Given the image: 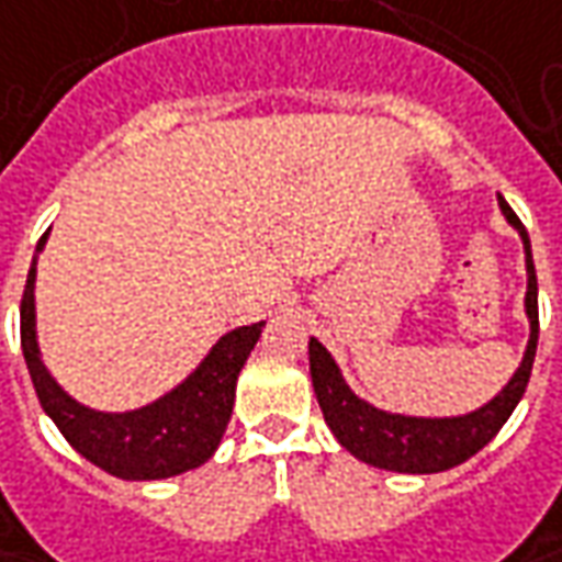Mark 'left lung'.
I'll return each mask as SVG.
<instances>
[{"label": "left lung", "instance_id": "8db88e82", "mask_svg": "<svg viewBox=\"0 0 562 562\" xmlns=\"http://www.w3.org/2000/svg\"><path fill=\"white\" fill-rule=\"evenodd\" d=\"M497 204H501L507 223L519 233L522 248H526L529 345H526L522 363L516 367L510 382L488 404H482L479 411H470L463 416L389 414V411H379L373 404H367L363 397L348 389V382L341 379L339 363L317 339H311V345H307L311 379H314V392H317L323 419L333 429V436L339 438L341 448L351 451L363 463L379 467V470H392V473H445V470L479 454L501 432V426L510 419L513 407L519 404V397L526 392L529 376H532L535 348H538V280H535L532 245H529L526 226L513 214L510 204L504 202V195H497Z\"/></svg>", "mask_w": 562, "mask_h": 562}]
</instances>
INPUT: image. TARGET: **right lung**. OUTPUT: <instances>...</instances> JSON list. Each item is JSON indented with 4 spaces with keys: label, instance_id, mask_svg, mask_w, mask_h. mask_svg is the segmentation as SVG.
I'll return each mask as SVG.
<instances>
[{
    "label": "right lung",
    "instance_id": "right-lung-1",
    "mask_svg": "<svg viewBox=\"0 0 562 562\" xmlns=\"http://www.w3.org/2000/svg\"><path fill=\"white\" fill-rule=\"evenodd\" d=\"M46 239L49 233H43V239L36 243V255L43 251ZM36 255L30 263L27 285L21 299V348L36 397L43 411L52 416V423L61 429V436L68 438L70 448L87 457L89 463H95L99 470L130 482L170 479L211 460L233 416L236 379L243 373L251 348L261 339L263 323L226 333L177 389H170L165 397L151 401L146 407L126 414L92 411L87 404L74 401L52 379L40 358L36 301H33Z\"/></svg>",
    "mask_w": 562,
    "mask_h": 562
}]
</instances>
